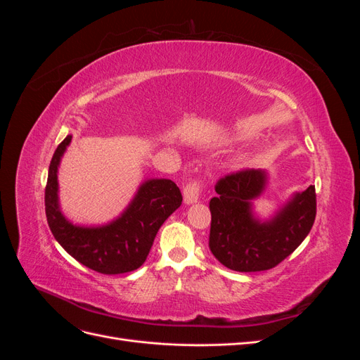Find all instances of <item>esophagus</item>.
<instances>
[{
	"mask_svg": "<svg viewBox=\"0 0 360 360\" xmlns=\"http://www.w3.org/2000/svg\"><path fill=\"white\" fill-rule=\"evenodd\" d=\"M202 181L201 180H191L189 183H186V186L183 188V197H184V202L186 204H192L197 202L200 195L202 193Z\"/></svg>",
	"mask_w": 360,
	"mask_h": 360,
	"instance_id": "esophagus-1",
	"label": "esophagus"
}]
</instances>
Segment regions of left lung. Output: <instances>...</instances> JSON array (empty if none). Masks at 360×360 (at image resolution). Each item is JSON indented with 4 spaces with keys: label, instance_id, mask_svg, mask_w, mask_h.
<instances>
[{
    "label": "left lung",
    "instance_id": "obj_1",
    "mask_svg": "<svg viewBox=\"0 0 360 360\" xmlns=\"http://www.w3.org/2000/svg\"><path fill=\"white\" fill-rule=\"evenodd\" d=\"M267 174L240 169L216 183L210 200L209 248L221 264L236 271H261L278 266L297 249L311 231L317 213L315 186L294 197L261 222L252 213V200L264 191Z\"/></svg>",
    "mask_w": 360,
    "mask_h": 360
}]
</instances>
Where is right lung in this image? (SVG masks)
I'll return each mask as SVG.
<instances>
[{"instance_id":"1","label":"right lung","mask_w":360,"mask_h":360,"mask_svg":"<svg viewBox=\"0 0 360 360\" xmlns=\"http://www.w3.org/2000/svg\"><path fill=\"white\" fill-rule=\"evenodd\" d=\"M72 135L52 156L45 189L46 219L56 240L76 261L103 275H118L144 264L162 224L181 205L179 186L167 179L141 184L135 198L115 221L102 226H76L63 216L58 205L57 171Z\"/></svg>"}]
</instances>
